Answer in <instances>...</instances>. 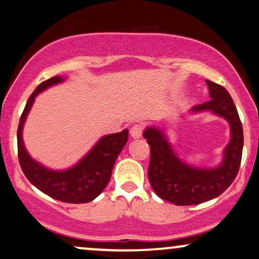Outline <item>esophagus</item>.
Masks as SVG:
<instances>
[{"instance_id": "34e87169", "label": "esophagus", "mask_w": 259, "mask_h": 259, "mask_svg": "<svg viewBox=\"0 0 259 259\" xmlns=\"http://www.w3.org/2000/svg\"><path fill=\"white\" fill-rule=\"evenodd\" d=\"M142 133H143V125L142 124H135V125L132 126V129H130V135L134 139H139V137L142 136Z\"/></svg>"}]
</instances>
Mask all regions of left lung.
Listing matches in <instances>:
<instances>
[{"instance_id": "left-lung-1", "label": "left lung", "mask_w": 259, "mask_h": 259, "mask_svg": "<svg viewBox=\"0 0 259 259\" xmlns=\"http://www.w3.org/2000/svg\"><path fill=\"white\" fill-rule=\"evenodd\" d=\"M207 84L211 99L191 111H211L230 123L231 141L224 150L221 165L210 169L190 166L176 155L162 130L149 126L143 133L150 146V185L160 198L177 205L199 204L218 197L233 183L240 167L244 134L233 99L225 87L209 80Z\"/></svg>"}]
</instances>
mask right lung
Wrapping results in <instances>:
<instances>
[{"instance_id":"right-lung-1","label":"right lung","mask_w":259,"mask_h":259,"mask_svg":"<svg viewBox=\"0 0 259 259\" xmlns=\"http://www.w3.org/2000/svg\"><path fill=\"white\" fill-rule=\"evenodd\" d=\"M64 78L54 76L41 82L28 98L18 127V155L26 178L41 192L57 201L87 203L98 197L110 182L116 159L127 142L129 132L106 135L98 141L84 158L64 171H52L29 156L22 141V127L33 105L34 98L48 87L61 83Z\"/></svg>"}]
</instances>
